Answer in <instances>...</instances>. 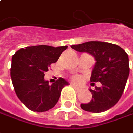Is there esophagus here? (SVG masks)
Instances as JSON below:
<instances>
[{
    "label": "esophagus",
    "instance_id": "esophagus-1",
    "mask_svg": "<svg viewBox=\"0 0 133 133\" xmlns=\"http://www.w3.org/2000/svg\"><path fill=\"white\" fill-rule=\"evenodd\" d=\"M71 86H72L74 89L76 90H79V88H78V87H77L76 85H75L74 84H71Z\"/></svg>",
    "mask_w": 133,
    "mask_h": 133
}]
</instances>
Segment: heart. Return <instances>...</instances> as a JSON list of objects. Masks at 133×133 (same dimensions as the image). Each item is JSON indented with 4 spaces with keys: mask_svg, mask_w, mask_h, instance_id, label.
<instances>
[{
    "mask_svg": "<svg viewBox=\"0 0 133 133\" xmlns=\"http://www.w3.org/2000/svg\"><path fill=\"white\" fill-rule=\"evenodd\" d=\"M72 80L76 84H81L82 82V78L79 76H74L72 78Z\"/></svg>",
    "mask_w": 133,
    "mask_h": 133,
    "instance_id": "1",
    "label": "heart"
}]
</instances>
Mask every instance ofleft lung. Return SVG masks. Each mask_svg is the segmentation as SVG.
Listing matches in <instances>:
<instances>
[{
    "label": "left lung",
    "instance_id": "left-lung-1",
    "mask_svg": "<svg viewBox=\"0 0 133 133\" xmlns=\"http://www.w3.org/2000/svg\"><path fill=\"white\" fill-rule=\"evenodd\" d=\"M79 52H88L95 57L96 64L92 72L90 82H100V87L90 89L92 100L81 104L84 111L99 113L109 109L122 96L130 74L129 58L124 50L115 44L99 41H90L72 45Z\"/></svg>",
    "mask_w": 133,
    "mask_h": 133
}]
</instances>
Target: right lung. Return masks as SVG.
<instances>
[{
    "label": "right lung",
    "instance_id": "add662e5",
    "mask_svg": "<svg viewBox=\"0 0 133 133\" xmlns=\"http://www.w3.org/2000/svg\"><path fill=\"white\" fill-rule=\"evenodd\" d=\"M67 46L36 45L21 49L13 55L10 76L18 98L31 111L43 112L57 103L68 82L59 78L51 85L45 81V72L57 62Z\"/></svg>",
    "mask_w": 133,
    "mask_h": 133
}]
</instances>
